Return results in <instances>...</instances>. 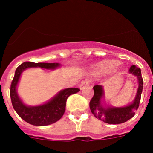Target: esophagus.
Masks as SVG:
<instances>
[{
    "instance_id": "esophagus-1",
    "label": "esophagus",
    "mask_w": 153,
    "mask_h": 153,
    "mask_svg": "<svg viewBox=\"0 0 153 153\" xmlns=\"http://www.w3.org/2000/svg\"><path fill=\"white\" fill-rule=\"evenodd\" d=\"M90 85V80L89 79H84V80H83L82 82H81L80 83V89L81 90H83V88H85L86 86H89Z\"/></svg>"
}]
</instances>
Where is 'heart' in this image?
<instances>
[{
    "mask_svg": "<svg viewBox=\"0 0 153 153\" xmlns=\"http://www.w3.org/2000/svg\"><path fill=\"white\" fill-rule=\"evenodd\" d=\"M117 63L114 61H103L98 64L97 66V71L98 72H106L108 70H111L116 67Z\"/></svg>",
    "mask_w": 153,
    "mask_h": 153,
    "instance_id": "heart-1",
    "label": "heart"
}]
</instances>
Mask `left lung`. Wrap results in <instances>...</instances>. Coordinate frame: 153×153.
Segmentation results:
<instances>
[{
    "instance_id": "1",
    "label": "left lung",
    "mask_w": 153,
    "mask_h": 153,
    "mask_svg": "<svg viewBox=\"0 0 153 153\" xmlns=\"http://www.w3.org/2000/svg\"><path fill=\"white\" fill-rule=\"evenodd\" d=\"M129 72L136 76L139 79V88L134 102L125 107H110L105 109L100 105V99L103 95L102 86L96 85L93 86L94 95L90 102V110L96 118L102 120L106 123L120 124L126 122L127 120L134 117L135 111L137 110L140 106L142 91H143V79L142 77L141 70L135 65H132L130 67Z\"/></svg>"
}]
</instances>
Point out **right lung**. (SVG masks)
<instances>
[{"label": "right lung", "instance_id": "add662e5", "mask_svg": "<svg viewBox=\"0 0 153 153\" xmlns=\"http://www.w3.org/2000/svg\"><path fill=\"white\" fill-rule=\"evenodd\" d=\"M58 63H33L24 62L16 69L15 74L10 84V96L12 106L19 117L28 123L33 126H47L54 123L63 117L65 112L66 102L70 95L79 91L78 88H67L62 90L50 102L38 106H27L24 105L17 94V85L23 70L29 67H41L46 69H54Z\"/></svg>", "mask_w": 153, "mask_h": 153}]
</instances>
